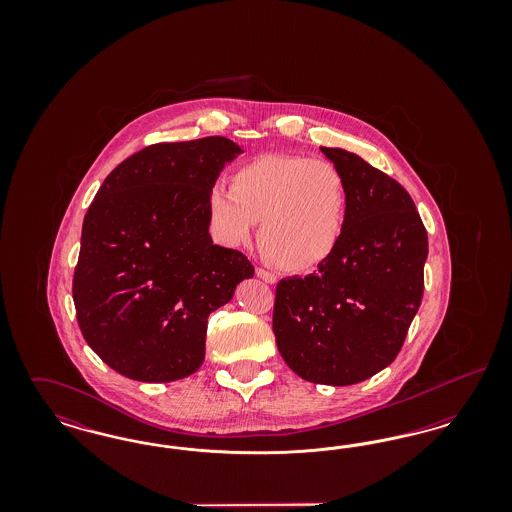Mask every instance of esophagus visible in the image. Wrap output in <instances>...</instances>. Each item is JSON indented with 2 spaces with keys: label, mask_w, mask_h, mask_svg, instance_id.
<instances>
[{
  "label": "esophagus",
  "mask_w": 512,
  "mask_h": 512,
  "mask_svg": "<svg viewBox=\"0 0 512 512\" xmlns=\"http://www.w3.org/2000/svg\"><path fill=\"white\" fill-rule=\"evenodd\" d=\"M255 272H257V276H259L261 280H265L267 284H276V282H278V278H276L272 272L265 270V268L259 267L257 270H255Z\"/></svg>",
  "instance_id": "obj_1"
}]
</instances>
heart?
I'll return each instance as SVG.
<instances>
[{"instance_id":"b5f03b06","label":"heart","mask_w":512,"mask_h":512,"mask_svg":"<svg viewBox=\"0 0 512 512\" xmlns=\"http://www.w3.org/2000/svg\"><path fill=\"white\" fill-rule=\"evenodd\" d=\"M209 220L222 244H245L261 222L259 245L272 267L303 274L334 257L345 236L349 188L326 159L265 153L232 172L230 192L209 194Z\"/></svg>"}]
</instances>
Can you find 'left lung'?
<instances>
[{
    "mask_svg": "<svg viewBox=\"0 0 512 512\" xmlns=\"http://www.w3.org/2000/svg\"><path fill=\"white\" fill-rule=\"evenodd\" d=\"M320 149L347 180L345 236L318 272L278 282L272 330L297 376L351 386L401 351L424 293L428 234L399 182L351 151Z\"/></svg>",
    "mask_w": 512,
    "mask_h": 512,
    "instance_id": "8db88e82",
    "label": "left lung"
}]
</instances>
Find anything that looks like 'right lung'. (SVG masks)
Listing matches in <instances>:
<instances>
[{
  "mask_svg": "<svg viewBox=\"0 0 512 512\" xmlns=\"http://www.w3.org/2000/svg\"><path fill=\"white\" fill-rule=\"evenodd\" d=\"M242 147L222 136L153 144L101 184L82 224L73 299L84 340L138 382H174L205 359L207 318L255 268L213 244L209 194Z\"/></svg>",
  "mask_w": 512,
  "mask_h": 512,
  "instance_id": "obj_1",
  "label": "right lung"
}]
</instances>
